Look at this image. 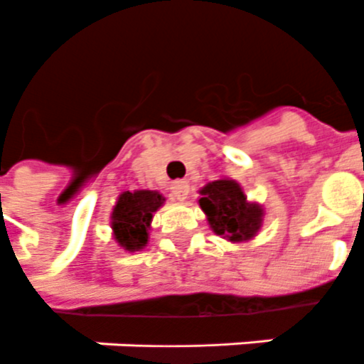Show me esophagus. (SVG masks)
Segmentation results:
<instances>
[{
	"label": "esophagus",
	"instance_id": "esophagus-1",
	"mask_svg": "<svg viewBox=\"0 0 364 364\" xmlns=\"http://www.w3.org/2000/svg\"><path fill=\"white\" fill-rule=\"evenodd\" d=\"M188 183L187 181H176L173 183V185H171V194H173V196H176L177 200H187V196H188Z\"/></svg>",
	"mask_w": 364,
	"mask_h": 364
}]
</instances>
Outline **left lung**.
Segmentation results:
<instances>
[{
    "label": "left lung",
    "mask_w": 364,
    "mask_h": 364,
    "mask_svg": "<svg viewBox=\"0 0 364 364\" xmlns=\"http://www.w3.org/2000/svg\"><path fill=\"white\" fill-rule=\"evenodd\" d=\"M200 208L211 230L228 242H247L262 227V205L249 202L238 181L223 177L200 188Z\"/></svg>",
    "instance_id": "obj_1"
}]
</instances>
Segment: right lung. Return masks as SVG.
Masks as SVG:
<instances>
[{"label":"right lung","instance_id":"obj_1","mask_svg":"<svg viewBox=\"0 0 364 364\" xmlns=\"http://www.w3.org/2000/svg\"><path fill=\"white\" fill-rule=\"evenodd\" d=\"M164 196L159 191H126L111 211V228L117 243L126 251H139L147 245L153 213L162 208Z\"/></svg>","mask_w":364,"mask_h":364}]
</instances>
